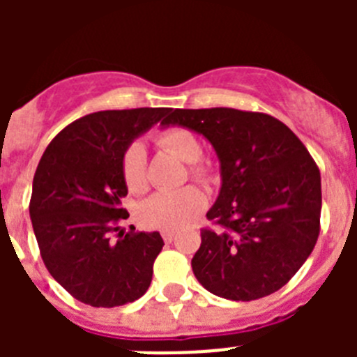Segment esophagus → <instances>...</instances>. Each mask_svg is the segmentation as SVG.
I'll return each mask as SVG.
<instances>
[{"label":"esophagus","instance_id":"esophagus-1","mask_svg":"<svg viewBox=\"0 0 357 357\" xmlns=\"http://www.w3.org/2000/svg\"><path fill=\"white\" fill-rule=\"evenodd\" d=\"M160 236H162V239L166 243H172L173 239H175V232H173V230H162V232H160Z\"/></svg>","mask_w":357,"mask_h":357}]
</instances>
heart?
I'll use <instances>...</instances> for the list:
<instances>
[{"label":"heart","instance_id":"heart-1","mask_svg":"<svg viewBox=\"0 0 357 357\" xmlns=\"http://www.w3.org/2000/svg\"><path fill=\"white\" fill-rule=\"evenodd\" d=\"M157 146L169 151L184 162H189V176L207 184L213 181V166L200 159L202 148L197 135L188 128L172 127L155 134ZM121 176L127 189L134 195L148 189L146 150L141 143H130L121 155ZM206 209V197L197 188H182L178 191H160L143 202L139 220L148 229L178 230L189 225Z\"/></svg>","mask_w":357,"mask_h":357}]
</instances>
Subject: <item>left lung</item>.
I'll use <instances>...</instances> for the list:
<instances>
[{
    "label": "left lung",
    "instance_id": "left-lung-1",
    "mask_svg": "<svg viewBox=\"0 0 357 357\" xmlns=\"http://www.w3.org/2000/svg\"><path fill=\"white\" fill-rule=\"evenodd\" d=\"M162 125H181L209 141L222 164V189L207 213L191 259L207 291L229 301L272 295L298 272L320 234V169L277 118L214 107L175 109Z\"/></svg>",
    "mask_w": 357,
    "mask_h": 357
}]
</instances>
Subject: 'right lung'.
<instances>
[{"label": "right lung", "mask_w": 357, "mask_h": 357, "mask_svg": "<svg viewBox=\"0 0 357 357\" xmlns=\"http://www.w3.org/2000/svg\"><path fill=\"white\" fill-rule=\"evenodd\" d=\"M169 109L93 112L53 137L33 175L30 218L40 257L77 301L116 307L146 293L159 232H125L123 150Z\"/></svg>", "instance_id": "add662e5"}]
</instances>
